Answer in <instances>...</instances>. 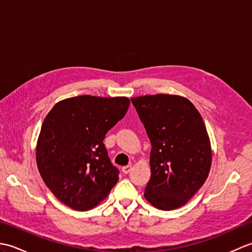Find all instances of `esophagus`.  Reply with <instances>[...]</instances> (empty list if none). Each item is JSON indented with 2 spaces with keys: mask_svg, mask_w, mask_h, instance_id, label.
Here are the masks:
<instances>
[{
  "mask_svg": "<svg viewBox=\"0 0 252 252\" xmlns=\"http://www.w3.org/2000/svg\"><path fill=\"white\" fill-rule=\"evenodd\" d=\"M133 169V167L131 164H129V165H126V167H122V172L125 173V174H127V173H130L131 172V170Z\"/></svg>",
  "mask_w": 252,
  "mask_h": 252,
  "instance_id": "1",
  "label": "esophagus"
}]
</instances>
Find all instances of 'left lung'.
<instances>
[{"label":"left lung","mask_w":252,"mask_h":252,"mask_svg":"<svg viewBox=\"0 0 252 252\" xmlns=\"http://www.w3.org/2000/svg\"><path fill=\"white\" fill-rule=\"evenodd\" d=\"M131 101L152 144V175L144 196L160 210L184 206L211 167L210 140L200 114L178 95H146Z\"/></svg>","instance_id":"left-lung-1"}]
</instances>
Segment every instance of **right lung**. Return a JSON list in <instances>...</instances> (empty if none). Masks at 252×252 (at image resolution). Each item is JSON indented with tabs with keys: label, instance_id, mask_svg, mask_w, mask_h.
I'll return each mask as SVG.
<instances>
[{
	"label": "right lung",
	"instance_id": "obj_1",
	"mask_svg": "<svg viewBox=\"0 0 252 252\" xmlns=\"http://www.w3.org/2000/svg\"><path fill=\"white\" fill-rule=\"evenodd\" d=\"M127 97L82 95L63 99L47 114L36 145V164L58 200L74 210L94 208L119 180L104 138L126 116Z\"/></svg>",
	"mask_w": 252,
	"mask_h": 252
}]
</instances>
